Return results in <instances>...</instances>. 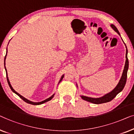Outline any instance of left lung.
<instances>
[{
    "label": "left lung",
    "mask_w": 134,
    "mask_h": 134,
    "mask_svg": "<svg viewBox=\"0 0 134 134\" xmlns=\"http://www.w3.org/2000/svg\"><path fill=\"white\" fill-rule=\"evenodd\" d=\"M111 27H112V29H114L115 31L118 34L120 33L118 31V29H116V27L114 25H111ZM126 63H125V65H124V68L123 70V74H122L121 78L120 79L119 82L117 84V86L115 87V88H114L112 91H111L110 93L106 94L105 95L104 97L99 98H90L87 97H85V96H81V98L84 100L88 101V102H90L92 103H93V104H102V103H105L109 102V101H112L113 99L117 95L118 93H120V92H121L122 90L124 87V86H125L126 82V80H127V70L128 68H129V61H128L127 58V47H126Z\"/></svg>",
    "instance_id": "8db88e82"
}]
</instances>
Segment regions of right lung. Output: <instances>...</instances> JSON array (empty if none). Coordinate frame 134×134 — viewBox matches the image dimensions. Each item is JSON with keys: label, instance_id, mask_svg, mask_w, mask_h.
Instances as JSON below:
<instances>
[{"label": "right lung", "instance_id": "right-lung-1", "mask_svg": "<svg viewBox=\"0 0 134 134\" xmlns=\"http://www.w3.org/2000/svg\"><path fill=\"white\" fill-rule=\"evenodd\" d=\"M6 56H7V54H6V55H5V63H4V64H5V70H6V74H7V81H8V85H9V86H10V88L11 89V90H12V91L14 92V93H15L16 94V95H18L19 97L20 98H21L22 100H24V101H25V102H26V103H29V104H33V105H39V104H43V103H46V102H47V101H50V100H51V99H52V98H53V97H54V95H53L52 97H50V98H47V99H45L44 101H41V102H39V103H33V102H31V101H29V100H28V99H27L26 98H25L24 97H22V96H21L20 95V94H19L18 92H16V91H15V90L13 89V87H12V86H11V84H10V81H9V80H8V75H7V69H6V67H5V59H6ZM63 77H64V76H62V78H61V80H60V81H61L62 80V79L63 78Z\"/></svg>", "mask_w": 134, "mask_h": 134}]
</instances>
